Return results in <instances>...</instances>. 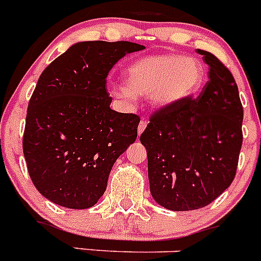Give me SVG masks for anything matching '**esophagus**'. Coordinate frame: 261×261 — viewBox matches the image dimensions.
<instances>
[{"label": "esophagus", "instance_id": "obj_1", "mask_svg": "<svg viewBox=\"0 0 261 261\" xmlns=\"http://www.w3.org/2000/svg\"><path fill=\"white\" fill-rule=\"evenodd\" d=\"M146 121H145V120H141V121H140V124H138V136H141V133L144 132L145 129H146Z\"/></svg>", "mask_w": 261, "mask_h": 261}]
</instances>
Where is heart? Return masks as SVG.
Here are the masks:
<instances>
[{
  "mask_svg": "<svg viewBox=\"0 0 261 261\" xmlns=\"http://www.w3.org/2000/svg\"><path fill=\"white\" fill-rule=\"evenodd\" d=\"M204 80V65L195 57L153 55L132 62L125 70L126 86H112L110 93L125 102L150 96L156 107L168 108L196 95Z\"/></svg>",
  "mask_w": 261,
  "mask_h": 261,
  "instance_id": "obj_1",
  "label": "heart"
}]
</instances>
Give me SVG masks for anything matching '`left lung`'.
<instances>
[{"label": "left lung", "mask_w": 261, "mask_h": 261, "mask_svg": "<svg viewBox=\"0 0 261 261\" xmlns=\"http://www.w3.org/2000/svg\"><path fill=\"white\" fill-rule=\"evenodd\" d=\"M197 52L209 66L200 95L154 112L140 137L151 196L175 212L204 208L229 188L243 142L234 77L211 52Z\"/></svg>", "instance_id": "1"}]
</instances>
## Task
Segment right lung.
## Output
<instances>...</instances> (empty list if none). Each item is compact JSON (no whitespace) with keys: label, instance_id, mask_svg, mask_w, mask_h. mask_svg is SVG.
Returning a JSON list of instances; mask_svg holds the SVG:
<instances>
[{"label":"right lung","instance_id":"1","mask_svg":"<svg viewBox=\"0 0 261 261\" xmlns=\"http://www.w3.org/2000/svg\"><path fill=\"white\" fill-rule=\"evenodd\" d=\"M130 41H81L53 60L38 80L23 135L30 177L45 199L87 209L107 188L111 168L136 141L140 117L111 110L107 75Z\"/></svg>","mask_w":261,"mask_h":261}]
</instances>
